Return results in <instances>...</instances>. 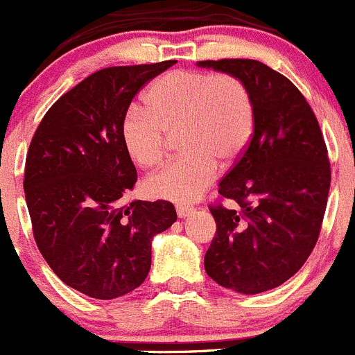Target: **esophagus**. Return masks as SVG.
Returning a JSON list of instances; mask_svg holds the SVG:
<instances>
[{"label":"esophagus","instance_id":"34e87169","mask_svg":"<svg viewBox=\"0 0 355 355\" xmlns=\"http://www.w3.org/2000/svg\"><path fill=\"white\" fill-rule=\"evenodd\" d=\"M175 212H178V216L183 219V218H188V216L193 214L195 209L190 207V205H178V207H175Z\"/></svg>","mask_w":355,"mask_h":355}]
</instances>
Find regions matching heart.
I'll list each match as a JSON object with an SVG mask.
<instances>
[{
    "instance_id": "heart-1",
    "label": "heart",
    "mask_w": 355,
    "mask_h": 355,
    "mask_svg": "<svg viewBox=\"0 0 355 355\" xmlns=\"http://www.w3.org/2000/svg\"><path fill=\"white\" fill-rule=\"evenodd\" d=\"M121 120V141L130 158L144 168L164 162L171 137L180 136L183 157L150 175V197L188 204L207 190L218 165H234L254 130V103L248 87L232 74L171 71L155 80Z\"/></svg>"
}]
</instances>
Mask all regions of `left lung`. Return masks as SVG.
<instances>
[{
    "label": "left lung",
    "instance_id": "1",
    "mask_svg": "<svg viewBox=\"0 0 355 355\" xmlns=\"http://www.w3.org/2000/svg\"><path fill=\"white\" fill-rule=\"evenodd\" d=\"M232 74L254 103L251 143L219 183L234 207L211 205L216 235L204 258L212 281L242 295L284 284L319 239L331 168L319 121L298 89L252 59L200 60Z\"/></svg>",
    "mask_w": 355,
    "mask_h": 355
}]
</instances>
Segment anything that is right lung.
<instances>
[{
  "label": "right lung",
  "mask_w": 355,
  "mask_h": 355,
  "mask_svg": "<svg viewBox=\"0 0 355 355\" xmlns=\"http://www.w3.org/2000/svg\"><path fill=\"white\" fill-rule=\"evenodd\" d=\"M174 64L90 74L53 103L29 144L24 191L36 245L64 284L90 298L139 288L151 241L178 219L167 200L120 205L137 181L121 120L143 85Z\"/></svg>",
  "instance_id": "obj_1"
}]
</instances>
